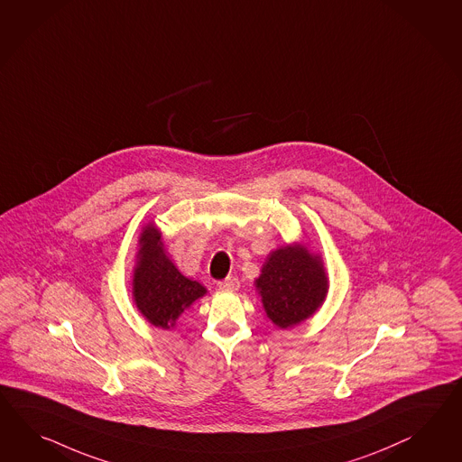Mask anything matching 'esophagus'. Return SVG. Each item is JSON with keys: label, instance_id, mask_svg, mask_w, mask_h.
I'll list each match as a JSON object with an SVG mask.
<instances>
[{"label": "esophagus", "instance_id": "1", "mask_svg": "<svg viewBox=\"0 0 462 462\" xmlns=\"http://www.w3.org/2000/svg\"><path fill=\"white\" fill-rule=\"evenodd\" d=\"M238 287H240V282L236 277H226V281L218 282V289L226 292H236Z\"/></svg>", "mask_w": 462, "mask_h": 462}]
</instances>
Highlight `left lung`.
Returning <instances> with one entry per match:
<instances>
[{"instance_id":"8db88e82","label":"left lung","mask_w":462,"mask_h":462,"mask_svg":"<svg viewBox=\"0 0 462 462\" xmlns=\"http://www.w3.org/2000/svg\"><path fill=\"white\" fill-rule=\"evenodd\" d=\"M254 285L272 324L291 328L310 319L326 302L328 275L322 255L293 242L272 250Z\"/></svg>"}]
</instances>
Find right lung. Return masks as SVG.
Segmentation results:
<instances>
[{
	"label": "right lung",
	"mask_w": 462,
	"mask_h": 462,
	"mask_svg": "<svg viewBox=\"0 0 462 462\" xmlns=\"http://www.w3.org/2000/svg\"><path fill=\"white\" fill-rule=\"evenodd\" d=\"M207 295L200 282L181 273L165 252L162 232L147 224L138 236V252L132 275V297L148 324L169 330L180 315Z\"/></svg>",
	"instance_id": "add662e5"
}]
</instances>
